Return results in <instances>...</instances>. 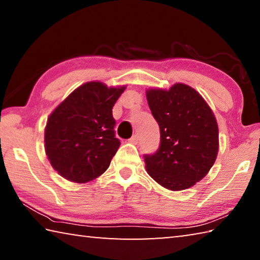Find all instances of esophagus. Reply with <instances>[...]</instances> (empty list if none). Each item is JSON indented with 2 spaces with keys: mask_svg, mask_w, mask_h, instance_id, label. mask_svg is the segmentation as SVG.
Returning a JSON list of instances; mask_svg holds the SVG:
<instances>
[{
  "mask_svg": "<svg viewBox=\"0 0 260 260\" xmlns=\"http://www.w3.org/2000/svg\"><path fill=\"white\" fill-rule=\"evenodd\" d=\"M129 142L131 143H133V144H136L139 142V135L138 134H135V135H133L132 136V138L129 139Z\"/></svg>",
  "mask_w": 260,
  "mask_h": 260,
  "instance_id": "1",
  "label": "esophagus"
}]
</instances>
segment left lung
Here are the masks:
<instances>
[{
	"mask_svg": "<svg viewBox=\"0 0 260 260\" xmlns=\"http://www.w3.org/2000/svg\"><path fill=\"white\" fill-rule=\"evenodd\" d=\"M159 125L160 146L144 156L148 174L169 190L192 187L209 173L219 150V129L212 110L199 91L184 83L146 91Z\"/></svg>",
	"mask_w": 260,
	"mask_h": 260,
	"instance_id": "1",
	"label": "left lung"
}]
</instances>
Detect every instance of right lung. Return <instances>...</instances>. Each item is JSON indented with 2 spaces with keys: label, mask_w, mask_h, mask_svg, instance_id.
I'll return each instance as SVG.
<instances>
[{
  "label": "right lung",
  "mask_w": 260,
  "mask_h": 260,
  "mask_svg": "<svg viewBox=\"0 0 260 260\" xmlns=\"http://www.w3.org/2000/svg\"><path fill=\"white\" fill-rule=\"evenodd\" d=\"M126 86L86 82L74 89L47 120L45 150L64 179L86 183L108 170L120 141L114 136L112 108Z\"/></svg>",
  "instance_id": "add662e5"
}]
</instances>
